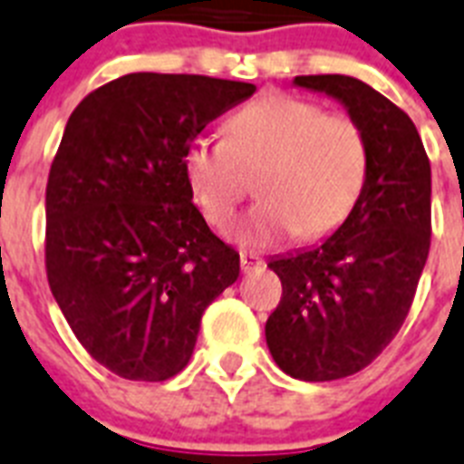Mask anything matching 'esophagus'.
<instances>
[{"mask_svg":"<svg viewBox=\"0 0 464 464\" xmlns=\"http://www.w3.org/2000/svg\"><path fill=\"white\" fill-rule=\"evenodd\" d=\"M265 266V259L255 257V255H247V252H243L240 255V269H243V274H250V271H257Z\"/></svg>","mask_w":464,"mask_h":464,"instance_id":"34e87169","label":"esophagus"}]
</instances>
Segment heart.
Instances as JSON below:
<instances>
[{"mask_svg":"<svg viewBox=\"0 0 464 464\" xmlns=\"http://www.w3.org/2000/svg\"><path fill=\"white\" fill-rule=\"evenodd\" d=\"M367 169V138L353 116L293 95L245 104L224 123V138L199 135L183 152L190 195L217 228L231 224L247 176H257L262 199L231 231L245 247L336 231L362 195Z\"/></svg>","mask_w":464,"mask_h":464,"instance_id":"1","label":"heart"}]
</instances>
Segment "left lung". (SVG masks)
<instances>
[{"instance_id": "obj_1", "label": "left lung", "mask_w": 464, "mask_h": 464, "mask_svg": "<svg viewBox=\"0 0 464 464\" xmlns=\"http://www.w3.org/2000/svg\"><path fill=\"white\" fill-rule=\"evenodd\" d=\"M364 130L369 169L348 219L314 247L269 262L284 295L266 345L285 374L334 382L379 357L408 317L431 243V167L410 116L350 75H297Z\"/></svg>"}]
</instances>
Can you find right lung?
Wrapping results in <instances>:
<instances>
[{
	"label": "right lung",
	"mask_w": 464,
	"mask_h": 464,
	"mask_svg": "<svg viewBox=\"0 0 464 464\" xmlns=\"http://www.w3.org/2000/svg\"><path fill=\"white\" fill-rule=\"evenodd\" d=\"M255 90L128 73L66 123L47 180V281L82 348L123 379L179 374L205 310L238 278V252L193 205L183 152Z\"/></svg>",
	"instance_id": "right-lung-1"
}]
</instances>
